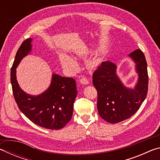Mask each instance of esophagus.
Listing matches in <instances>:
<instances>
[{"instance_id":"esophagus-1","label":"esophagus","mask_w":160,"mask_h":160,"mask_svg":"<svg viewBox=\"0 0 160 160\" xmlns=\"http://www.w3.org/2000/svg\"><path fill=\"white\" fill-rule=\"evenodd\" d=\"M80 82L82 84V85H88L90 82H89V80L85 78H82L80 79Z\"/></svg>"}]
</instances>
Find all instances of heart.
I'll list each match as a JSON object with an SVG mask.
<instances>
[{
  "label": "heart",
  "instance_id": "b5f03b06",
  "mask_svg": "<svg viewBox=\"0 0 160 160\" xmlns=\"http://www.w3.org/2000/svg\"><path fill=\"white\" fill-rule=\"evenodd\" d=\"M61 63L65 69L69 71L75 72L78 69V64L71 56L66 53H61L60 55Z\"/></svg>",
  "mask_w": 160,
  "mask_h": 160
}]
</instances>
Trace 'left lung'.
Masks as SVG:
<instances>
[{
  "instance_id": "obj_1",
  "label": "left lung",
  "mask_w": 160,
  "mask_h": 160,
  "mask_svg": "<svg viewBox=\"0 0 160 160\" xmlns=\"http://www.w3.org/2000/svg\"><path fill=\"white\" fill-rule=\"evenodd\" d=\"M135 63L138 75L134 88L124 85L116 73L117 66L111 61L102 62L94 72L92 82L97 91V110L107 122L116 123L129 118L139 109L148 89L147 62L140 49L128 55Z\"/></svg>"
}]
</instances>
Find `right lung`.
<instances>
[{"label":"right lung","mask_w":160,"mask_h":160,"mask_svg":"<svg viewBox=\"0 0 160 160\" xmlns=\"http://www.w3.org/2000/svg\"><path fill=\"white\" fill-rule=\"evenodd\" d=\"M32 39L22 42L16 53L10 72L12 92L18 107L32 122L43 128H63L72 118L78 91L75 80L52 74L51 84L44 92L31 95L22 90L16 77V68L32 51Z\"/></svg>","instance_id":"1"}]
</instances>
